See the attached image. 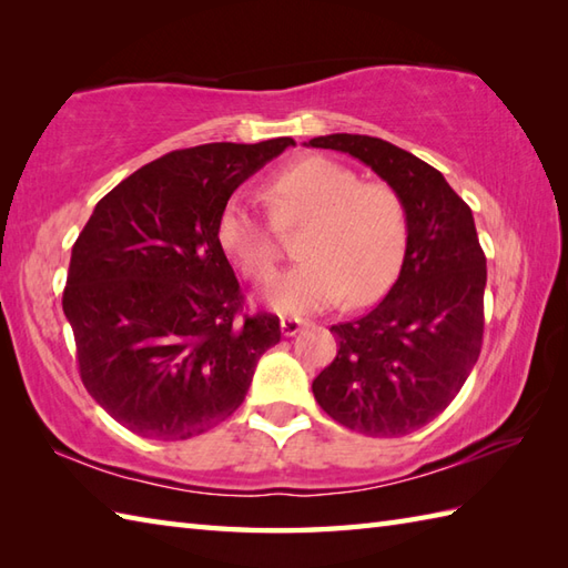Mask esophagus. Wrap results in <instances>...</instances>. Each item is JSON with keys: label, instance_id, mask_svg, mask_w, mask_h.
I'll return each instance as SVG.
<instances>
[{"label": "esophagus", "instance_id": "34e87169", "mask_svg": "<svg viewBox=\"0 0 568 568\" xmlns=\"http://www.w3.org/2000/svg\"><path fill=\"white\" fill-rule=\"evenodd\" d=\"M305 320H297V317H283L281 320V332H283V336H295L300 329L305 327Z\"/></svg>", "mask_w": 568, "mask_h": 568}]
</instances>
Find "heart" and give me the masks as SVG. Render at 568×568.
I'll return each instance as SVG.
<instances>
[{
    "instance_id": "obj_1",
    "label": "heart",
    "mask_w": 568,
    "mask_h": 568,
    "mask_svg": "<svg viewBox=\"0 0 568 568\" xmlns=\"http://www.w3.org/2000/svg\"><path fill=\"white\" fill-rule=\"evenodd\" d=\"M271 210L232 197L220 216V244L251 281L271 283L281 234L305 229L297 268L271 287L283 315H312L339 303L381 297L400 271L407 246V212L397 190L324 155H310L275 173Z\"/></svg>"
}]
</instances>
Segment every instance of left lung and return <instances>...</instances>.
<instances>
[{"mask_svg": "<svg viewBox=\"0 0 568 568\" xmlns=\"http://www.w3.org/2000/svg\"><path fill=\"white\" fill-rule=\"evenodd\" d=\"M310 146L366 163L407 212L400 275L368 315L329 329L339 352L312 393L348 429L405 437L449 407L484 344L486 256L474 214L437 168L388 141L329 134Z\"/></svg>", "mask_w": 568, "mask_h": 568, "instance_id": "left-lung-1", "label": "left lung"}]
</instances>
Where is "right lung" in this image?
Wrapping results in <instances>:
<instances>
[{
    "label": "right lung",
    "instance_id": "obj_1",
    "mask_svg": "<svg viewBox=\"0 0 568 568\" xmlns=\"http://www.w3.org/2000/svg\"><path fill=\"white\" fill-rule=\"evenodd\" d=\"M287 146L204 143L139 168L72 246L63 312L88 393L149 439H190L244 403L281 320L246 315L220 244L234 190Z\"/></svg>",
    "mask_w": 568,
    "mask_h": 568
}]
</instances>
